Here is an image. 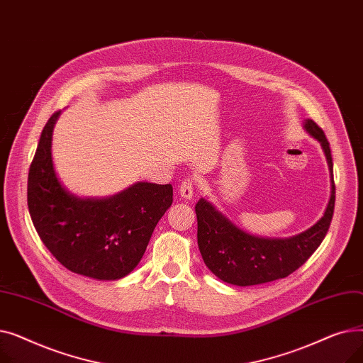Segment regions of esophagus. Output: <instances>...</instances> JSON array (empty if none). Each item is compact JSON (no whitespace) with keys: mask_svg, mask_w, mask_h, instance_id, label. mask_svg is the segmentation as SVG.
<instances>
[{"mask_svg":"<svg viewBox=\"0 0 363 363\" xmlns=\"http://www.w3.org/2000/svg\"><path fill=\"white\" fill-rule=\"evenodd\" d=\"M179 194L185 200H191L194 196V182L193 179H184L179 185Z\"/></svg>","mask_w":363,"mask_h":363,"instance_id":"1","label":"esophagus"}]
</instances>
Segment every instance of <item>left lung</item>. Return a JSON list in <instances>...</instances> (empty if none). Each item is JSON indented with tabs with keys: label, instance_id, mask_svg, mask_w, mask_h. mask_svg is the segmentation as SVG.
Returning <instances> with one entry per match:
<instances>
[{
	"label": "left lung",
	"instance_id": "1",
	"mask_svg": "<svg viewBox=\"0 0 363 363\" xmlns=\"http://www.w3.org/2000/svg\"><path fill=\"white\" fill-rule=\"evenodd\" d=\"M304 129L318 140L327 156L331 172V197L323 216L308 231L290 238H260L240 230L204 199L196 204L197 242L206 266L223 282L257 285L289 277L306 262L325 238L335 204L333 157L323 130L312 121Z\"/></svg>",
	"mask_w": 363,
	"mask_h": 363
}]
</instances>
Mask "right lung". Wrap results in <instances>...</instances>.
I'll use <instances>...</instances> for the list:
<instances>
[{
  "instance_id": "add662e5",
  "label": "right lung",
  "mask_w": 363,
  "mask_h": 363,
  "mask_svg": "<svg viewBox=\"0 0 363 363\" xmlns=\"http://www.w3.org/2000/svg\"><path fill=\"white\" fill-rule=\"evenodd\" d=\"M45 123L28 177V207L35 230L51 255L69 271L114 281L140 263L152 231L174 201L170 184L138 182L108 199L70 194L55 175L52 129Z\"/></svg>"
}]
</instances>
